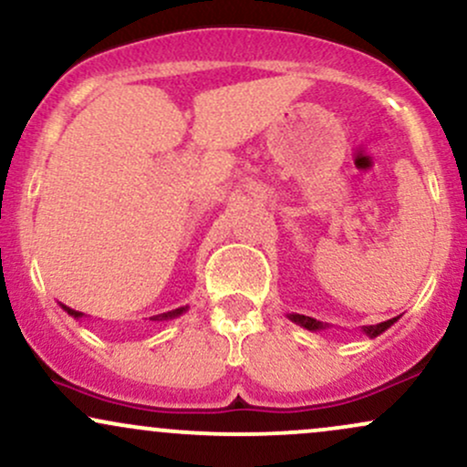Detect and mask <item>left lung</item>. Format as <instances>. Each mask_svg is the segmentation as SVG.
<instances>
[{
    "instance_id": "left-lung-1",
    "label": "left lung",
    "mask_w": 467,
    "mask_h": 467,
    "mask_svg": "<svg viewBox=\"0 0 467 467\" xmlns=\"http://www.w3.org/2000/svg\"><path fill=\"white\" fill-rule=\"evenodd\" d=\"M287 318L292 320V323L301 325V327H305V329H309V331H320V329H327V325L320 323V320L309 318V316H303V314H287ZM393 323H398V318L384 320V323H379V325H368V327H362V331H364V334H367L368 337H375V336L382 334V331H387L389 327L393 325Z\"/></svg>"
}]
</instances>
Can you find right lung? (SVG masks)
<instances>
[{
    "instance_id": "add662e5",
    "label": "right lung",
    "mask_w": 467,
    "mask_h": 467,
    "mask_svg": "<svg viewBox=\"0 0 467 467\" xmlns=\"http://www.w3.org/2000/svg\"><path fill=\"white\" fill-rule=\"evenodd\" d=\"M63 309H66V312L72 316V318H83V312H77V309H69L67 305H61ZM186 309L189 307H178V309H173V312H166V314H160V316H153L151 320H171V318H178V316H182L186 312Z\"/></svg>"
}]
</instances>
